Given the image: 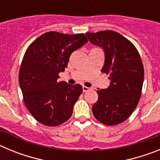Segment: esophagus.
<instances>
[{"mask_svg":"<svg viewBox=\"0 0 160 160\" xmlns=\"http://www.w3.org/2000/svg\"><path fill=\"white\" fill-rule=\"evenodd\" d=\"M82 90H83V92H87L88 90H90V87H85V86H83Z\"/></svg>","mask_w":160,"mask_h":160,"instance_id":"1","label":"esophagus"}]
</instances>
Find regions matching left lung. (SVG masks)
<instances>
[{
    "label": "left lung",
    "mask_w": 160,
    "mask_h": 160,
    "mask_svg": "<svg viewBox=\"0 0 160 160\" xmlns=\"http://www.w3.org/2000/svg\"><path fill=\"white\" fill-rule=\"evenodd\" d=\"M90 42L102 48L105 62L102 73L109 74L108 88L98 90V99L92 107L94 116L108 126L128 119L138 105L142 92L144 70L135 46L112 30L87 32Z\"/></svg>",
    "instance_id": "1"
}]
</instances>
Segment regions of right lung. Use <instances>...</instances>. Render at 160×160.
Here are the masks:
<instances>
[{"label":"right lung","mask_w":160,"mask_h":160,"mask_svg":"<svg viewBox=\"0 0 160 160\" xmlns=\"http://www.w3.org/2000/svg\"><path fill=\"white\" fill-rule=\"evenodd\" d=\"M87 42L83 33L47 32L26 49L20 68L19 84L25 107L41 123L56 127L71 116L82 87L58 82V78L67 67L71 53Z\"/></svg>","instance_id":"1"}]
</instances>
